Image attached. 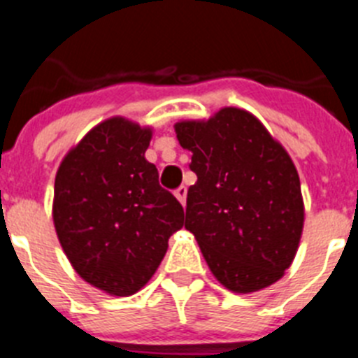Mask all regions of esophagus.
Here are the masks:
<instances>
[{"mask_svg": "<svg viewBox=\"0 0 358 358\" xmlns=\"http://www.w3.org/2000/svg\"><path fill=\"white\" fill-rule=\"evenodd\" d=\"M173 195L177 197V201L181 202L182 206H185V202H186V186H179V188L173 192Z\"/></svg>", "mask_w": 358, "mask_h": 358, "instance_id": "obj_1", "label": "esophagus"}]
</instances>
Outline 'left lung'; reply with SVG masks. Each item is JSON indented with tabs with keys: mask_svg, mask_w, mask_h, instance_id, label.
<instances>
[{
	"mask_svg": "<svg viewBox=\"0 0 358 358\" xmlns=\"http://www.w3.org/2000/svg\"><path fill=\"white\" fill-rule=\"evenodd\" d=\"M192 152L185 227L211 274L235 294L267 289L296 258L305 224L301 182L285 147L240 107L173 125Z\"/></svg>",
	"mask_w": 358,
	"mask_h": 358,
	"instance_id": "1",
	"label": "left lung"
}]
</instances>
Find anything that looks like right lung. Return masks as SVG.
Here are the masks:
<instances>
[{
    "instance_id": "1",
    "label": "right lung",
    "mask_w": 358,
    "mask_h": 358,
    "mask_svg": "<svg viewBox=\"0 0 358 358\" xmlns=\"http://www.w3.org/2000/svg\"><path fill=\"white\" fill-rule=\"evenodd\" d=\"M154 129L123 116L94 125L59 164L52 217L75 273L115 297L143 289L185 211L145 159Z\"/></svg>"
}]
</instances>
